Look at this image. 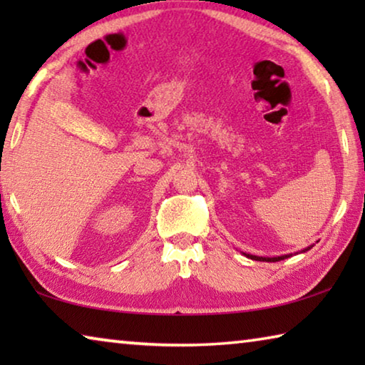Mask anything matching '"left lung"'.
I'll return each mask as SVG.
<instances>
[{"label": "left lung", "instance_id": "obj_1", "mask_svg": "<svg viewBox=\"0 0 365 365\" xmlns=\"http://www.w3.org/2000/svg\"><path fill=\"white\" fill-rule=\"evenodd\" d=\"M312 248V245L311 246H307V248H304V250H301L299 252H306V251H309ZM243 255L246 256V257H250V259H252V261H265V262H277V261H283V259H287V257H292L293 255H283V256H274V257H262V256H255V255H246V252H243ZM294 255H298V252H294Z\"/></svg>", "mask_w": 365, "mask_h": 365}]
</instances>
